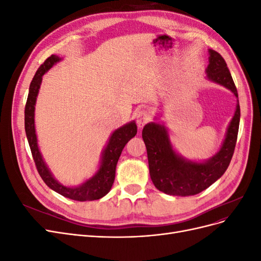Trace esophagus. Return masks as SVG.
Wrapping results in <instances>:
<instances>
[{
    "label": "esophagus",
    "instance_id": "obj_1",
    "mask_svg": "<svg viewBox=\"0 0 261 261\" xmlns=\"http://www.w3.org/2000/svg\"><path fill=\"white\" fill-rule=\"evenodd\" d=\"M137 125L139 128H143L144 126L151 121V115H150V112L147 111V110H141V111L138 112L137 114Z\"/></svg>",
    "mask_w": 261,
    "mask_h": 261
}]
</instances>
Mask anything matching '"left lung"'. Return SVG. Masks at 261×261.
Here are the masks:
<instances>
[{"label":"left lung","instance_id":"1","mask_svg":"<svg viewBox=\"0 0 261 261\" xmlns=\"http://www.w3.org/2000/svg\"><path fill=\"white\" fill-rule=\"evenodd\" d=\"M208 52L207 80L234 93L238 98L235 113L220 150L202 162L188 160L178 154L171 144L164 124L151 122L145 125L143 139L147 148L150 177L153 185L164 194L185 197L201 193L224 174L234 153L241 118L238 90L224 59L215 50L209 49Z\"/></svg>","mask_w":261,"mask_h":261}]
</instances>
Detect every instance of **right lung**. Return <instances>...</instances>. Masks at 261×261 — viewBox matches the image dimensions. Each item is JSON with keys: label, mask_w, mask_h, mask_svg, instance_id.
Masks as SVG:
<instances>
[{"label": "right lung", "mask_w": 261, "mask_h": 261, "mask_svg": "<svg viewBox=\"0 0 261 261\" xmlns=\"http://www.w3.org/2000/svg\"><path fill=\"white\" fill-rule=\"evenodd\" d=\"M61 60L62 59L58 57V55H51L38 68L36 75L34 76L33 81H31L27 103L25 107V130L27 139L39 174H40L44 183L51 189L66 197V198L77 201L97 200L106 196L110 192V189H111L115 178L116 164L118 159H120L122 150L124 149L125 145L128 143V140L135 137L137 134V126L135 121H132L112 133L106 148L102 151L100 167L98 171L94 173L92 177L85 180L80 186L68 187L61 184L58 179H55L48 165L43 161L42 154L38 147L35 127V106L42 82V76Z\"/></svg>", "instance_id": "right-lung-1"}]
</instances>
